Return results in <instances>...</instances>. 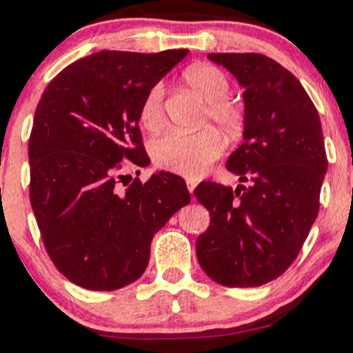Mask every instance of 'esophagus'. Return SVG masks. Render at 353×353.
<instances>
[{"instance_id": "34e87169", "label": "esophagus", "mask_w": 353, "mask_h": 353, "mask_svg": "<svg viewBox=\"0 0 353 353\" xmlns=\"http://www.w3.org/2000/svg\"><path fill=\"white\" fill-rule=\"evenodd\" d=\"M188 189H189V192L192 194L194 189H196V182H194V181H188Z\"/></svg>"}]
</instances>
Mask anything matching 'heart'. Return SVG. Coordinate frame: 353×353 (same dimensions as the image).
I'll return each instance as SVG.
<instances>
[{
	"label": "heart",
	"instance_id": "heart-1",
	"mask_svg": "<svg viewBox=\"0 0 353 353\" xmlns=\"http://www.w3.org/2000/svg\"><path fill=\"white\" fill-rule=\"evenodd\" d=\"M185 84L208 101L209 117L217 128L234 136L242 131L244 111L230 101L228 76L210 64H194L182 72ZM141 123L149 131H156L164 123V86L156 84L144 96L141 104ZM152 161L164 171L197 179L209 171L210 164L222 154V141L214 129H202L194 134L168 132L151 145Z\"/></svg>",
	"mask_w": 353,
	"mask_h": 353
}]
</instances>
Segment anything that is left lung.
Listing matches in <instances>:
<instances>
[{"instance_id":"1","label":"left lung","mask_w":353,"mask_h":353,"mask_svg":"<svg viewBox=\"0 0 353 353\" xmlns=\"http://www.w3.org/2000/svg\"><path fill=\"white\" fill-rule=\"evenodd\" d=\"M244 91L242 144L229 156L237 189L201 182L194 190L210 225L197 261L214 282L259 287L289 269L319 214L327 154L319 112L299 79L257 52H210Z\"/></svg>"}]
</instances>
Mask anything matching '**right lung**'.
I'll list each match as a JSON object with an SVG mask.
<instances>
[{"label": "right lung", "mask_w": 353, "mask_h": 353, "mask_svg": "<svg viewBox=\"0 0 353 353\" xmlns=\"http://www.w3.org/2000/svg\"><path fill=\"white\" fill-rule=\"evenodd\" d=\"M99 51L64 68L44 89L30 136V197L44 247L66 279L116 290L143 275L154 234L190 202L171 172L121 188L125 161L145 168L144 96L188 54Z\"/></svg>", "instance_id": "right-lung-1"}]
</instances>
